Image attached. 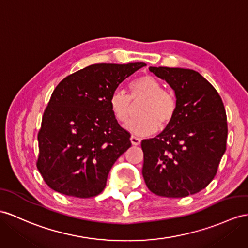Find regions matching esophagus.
I'll use <instances>...</instances> for the list:
<instances>
[{
	"label": "esophagus",
	"instance_id": "esophagus-1",
	"mask_svg": "<svg viewBox=\"0 0 248 248\" xmlns=\"http://www.w3.org/2000/svg\"><path fill=\"white\" fill-rule=\"evenodd\" d=\"M130 142H131L132 145H140L141 144V139L136 137V136H131L130 137Z\"/></svg>",
	"mask_w": 248,
	"mask_h": 248
}]
</instances>
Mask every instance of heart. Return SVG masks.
<instances>
[{
    "label": "heart",
    "mask_w": 248,
    "mask_h": 248,
    "mask_svg": "<svg viewBox=\"0 0 248 248\" xmlns=\"http://www.w3.org/2000/svg\"><path fill=\"white\" fill-rule=\"evenodd\" d=\"M144 99L139 108L141 117L127 126L132 132L148 136L160 127L170 124L177 110V101L173 94L162 89L161 83L152 76H142L130 83V95L122 89H116L110 94V109L120 123L126 124L134 116L135 105Z\"/></svg>",
    "instance_id": "obj_1"
}]
</instances>
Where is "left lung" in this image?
I'll return each mask as SVG.
<instances>
[{"label":"left lung","mask_w":248,"mask_h":248,"mask_svg":"<svg viewBox=\"0 0 248 248\" xmlns=\"http://www.w3.org/2000/svg\"><path fill=\"white\" fill-rule=\"evenodd\" d=\"M174 92L176 114L160 135L142 141L143 178L148 189L184 198L204 189L226 150L227 122L221 96L198 71L152 67Z\"/></svg>","instance_id":"left-lung-1"}]
</instances>
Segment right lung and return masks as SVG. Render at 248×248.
<instances>
[{"label": "right lung", "mask_w": 248, "mask_h": 248, "mask_svg": "<svg viewBox=\"0 0 248 248\" xmlns=\"http://www.w3.org/2000/svg\"><path fill=\"white\" fill-rule=\"evenodd\" d=\"M145 63L93 64L53 90L38 135V170L46 184L76 198L98 196L130 135L119 125L109 98Z\"/></svg>", "instance_id": "obj_1"}]
</instances>
